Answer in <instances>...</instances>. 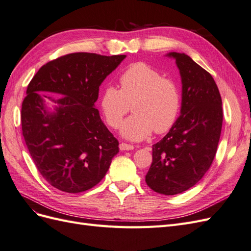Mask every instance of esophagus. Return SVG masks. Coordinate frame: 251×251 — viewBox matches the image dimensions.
Wrapping results in <instances>:
<instances>
[{"mask_svg": "<svg viewBox=\"0 0 251 251\" xmlns=\"http://www.w3.org/2000/svg\"><path fill=\"white\" fill-rule=\"evenodd\" d=\"M119 149H120V151H131V150H134V146L126 143V142H121L119 144Z\"/></svg>", "mask_w": 251, "mask_h": 251, "instance_id": "esophagus-1", "label": "esophagus"}]
</instances>
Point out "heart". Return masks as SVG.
Here are the masks:
<instances>
[{
	"mask_svg": "<svg viewBox=\"0 0 251 251\" xmlns=\"http://www.w3.org/2000/svg\"><path fill=\"white\" fill-rule=\"evenodd\" d=\"M120 89L105 87L100 98V107L105 123L118 128L131 110L134 115L125 121L121 134L139 141L151 132L164 134L176 124L181 112V91L176 80L146 63L128 66L119 78Z\"/></svg>",
	"mask_w": 251,
	"mask_h": 251,
	"instance_id": "b5f03b06",
	"label": "heart"
}]
</instances>
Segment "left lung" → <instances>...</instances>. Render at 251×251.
I'll return each instance as SVG.
<instances>
[{"instance_id":"1","label":"left lung","mask_w":251,"mask_h":251,"mask_svg":"<svg viewBox=\"0 0 251 251\" xmlns=\"http://www.w3.org/2000/svg\"><path fill=\"white\" fill-rule=\"evenodd\" d=\"M182 78L181 115L153 146L146 182L172 196L193 187L214 161L223 123L222 100L211 75L184 53L172 52Z\"/></svg>"}]
</instances>
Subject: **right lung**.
<instances>
[{"instance_id":"right-lung-1","label":"right lung","mask_w":251,"mask_h":251,"mask_svg":"<svg viewBox=\"0 0 251 251\" xmlns=\"http://www.w3.org/2000/svg\"><path fill=\"white\" fill-rule=\"evenodd\" d=\"M126 55L76 52L44 65L27 87L22 103V132L37 171L50 185L76 194L95 186L118 153V140L94 103L100 83ZM48 93L64 95L54 99ZM58 104L44 110L43 98Z\"/></svg>"}]
</instances>
